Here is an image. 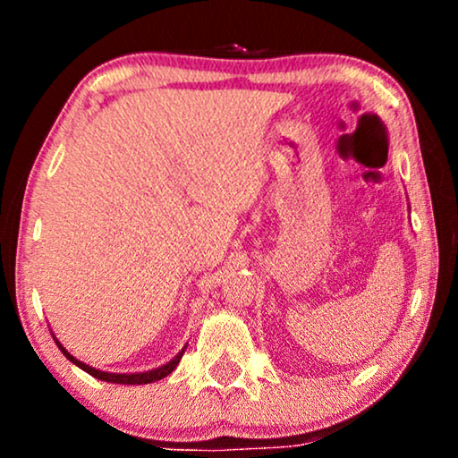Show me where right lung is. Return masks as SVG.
Here are the masks:
<instances>
[{
    "label": "right lung",
    "mask_w": 458,
    "mask_h": 458,
    "mask_svg": "<svg viewBox=\"0 0 458 458\" xmlns=\"http://www.w3.org/2000/svg\"><path fill=\"white\" fill-rule=\"evenodd\" d=\"M55 344H58V342H55ZM58 348L62 350V354H64L68 360L74 362V365L83 369V371H87L89 375H93V377H96V379L110 381V384H124V386L152 384V381H158V379H162V377H166L168 373H173V371H174V367L179 365L181 356H183V352H185V348H183L177 356H174V359H173L171 362H166V365H165V367H160V369H154V371H148V373H131V375H116V373H104V371H98V369H93V367H89V365H85V362H81V360L74 359V356L68 354L66 350L60 346V344H58Z\"/></svg>",
    "instance_id": "1"
}]
</instances>
